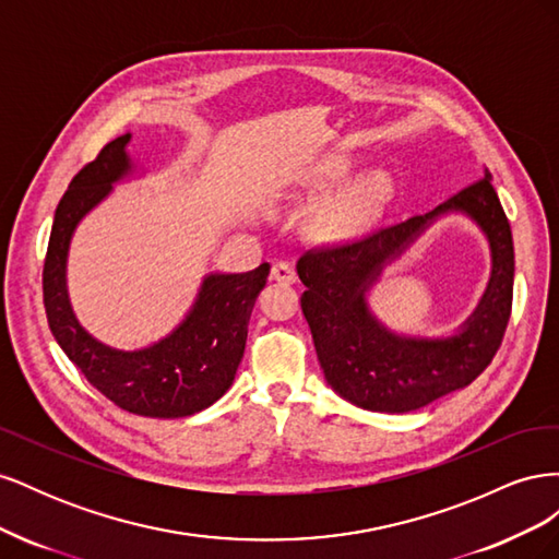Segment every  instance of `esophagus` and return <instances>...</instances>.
<instances>
[{"instance_id": "1", "label": "esophagus", "mask_w": 559, "mask_h": 559, "mask_svg": "<svg viewBox=\"0 0 559 559\" xmlns=\"http://www.w3.org/2000/svg\"><path fill=\"white\" fill-rule=\"evenodd\" d=\"M270 277L277 282H286V284H294L298 280L296 267L286 261H275L273 267H270Z\"/></svg>"}]
</instances>
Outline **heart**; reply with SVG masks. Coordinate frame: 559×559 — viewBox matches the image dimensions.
Wrapping results in <instances>:
<instances>
[{
  "label": "heart",
  "mask_w": 559,
  "mask_h": 559,
  "mask_svg": "<svg viewBox=\"0 0 559 559\" xmlns=\"http://www.w3.org/2000/svg\"><path fill=\"white\" fill-rule=\"evenodd\" d=\"M347 173V165L343 160H331L324 165L317 175V183H326L333 179H341ZM389 195V183L382 175H370L337 198L331 207L319 214L317 218V228L321 235H347L352 230H357L364 226L370 216H376V212L382 207V202Z\"/></svg>",
  "instance_id": "obj_1"
}]
</instances>
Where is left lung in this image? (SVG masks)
Instances as JSON below:
<instances>
[{"mask_svg":"<svg viewBox=\"0 0 559 559\" xmlns=\"http://www.w3.org/2000/svg\"><path fill=\"white\" fill-rule=\"evenodd\" d=\"M464 209L481 224L493 247L496 270L488 294L467 329L448 342L396 338L367 314L365 284L377 267L436 213ZM515 251L509 216L485 175L443 200L433 212L370 230L359 238L308 249L298 259L300 296L329 384L376 413L417 411L476 380L499 352L513 310Z\"/></svg>","mask_w":559,"mask_h":559,"instance_id":"1","label":"left lung"}]
</instances>
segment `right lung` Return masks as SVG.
<instances>
[{
    "label": "right lung",
    "mask_w": 559,
    "mask_h": 559,
    "mask_svg": "<svg viewBox=\"0 0 559 559\" xmlns=\"http://www.w3.org/2000/svg\"><path fill=\"white\" fill-rule=\"evenodd\" d=\"M130 134L99 148L58 202L44 259V308L58 345L86 380L121 411L142 417H189L222 399L233 384L245 345L253 300L270 265L240 275H210L183 324L158 345L116 352L79 326L64 289L67 247L79 218L128 173Z\"/></svg>",
    "instance_id": "add662e5"
}]
</instances>
